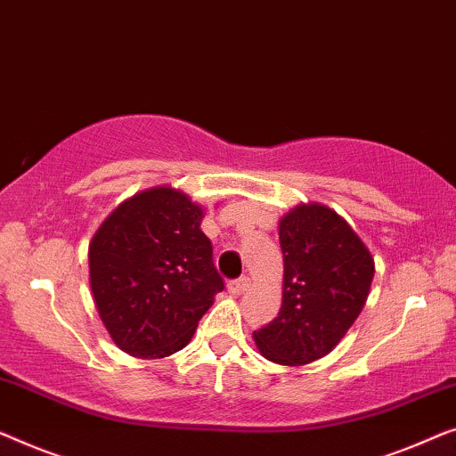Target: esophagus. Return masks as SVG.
I'll use <instances>...</instances> for the list:
<instances>
[{"label":"esophagus","instance_id":"34e87169","mask_svg":"<svg viewBox=\"0 0 456 456\" xmlns=\"http://www.w3.org/2000/svg\"><path fill=\"white\" fill-rule=\"evenodd\" d=\"M248 287H249V279L248 277H241V279L231 281V283L227 285V291L231 295H241L243 291H248Z\"/></svg>","mask_w":456,"mask_h":456}]
</instances>
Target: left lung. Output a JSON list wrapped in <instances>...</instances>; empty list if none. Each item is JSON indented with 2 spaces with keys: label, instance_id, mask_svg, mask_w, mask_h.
Here are the masks:
<instances>
[{
  "label": "left lung",
  "instance_id": "8db88e82",
  "mask_svg": "<svg viewBox=\"0 0 456 456\" xmlns=\"http://www.w3.org/2000/svg\"><path fill=\"white\" fill-rule=\"evenodd\" d=\"M283 304L254 332L262 357L305 365L330 354L363 310L374 258L354 227L320 202L297 204L279 221Z\"/></svg>",
  "mask_w": 456,
  "mask_h": 456
}]
</instances>
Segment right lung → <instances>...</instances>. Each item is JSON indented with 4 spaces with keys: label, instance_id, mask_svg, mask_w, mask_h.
Here are the masks:
<instances>
[{
    "label": "right lung",
    "instance_id": "1",
    "mask_svg": "<svg viewBox=\"0 0 456 456\" xmlns=\"http://www.w3.org/2000/svg\"><path fill=\"white\" fill-rule=\"evenodd\" d=\"M204 208L171 185L127 198L88 243V281L111 341L140 359L169 357L191 341L223 291Z\"/></svg>",
    "mask_w": 456,
    "mask_h": 456
}]
</instances>
